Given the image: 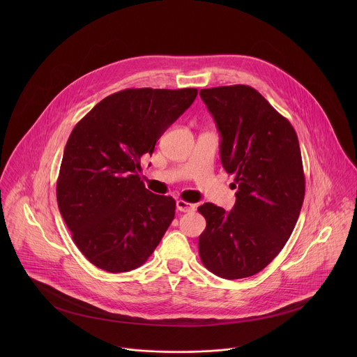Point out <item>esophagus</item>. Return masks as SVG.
<instances>
[{
    "instance_id": "obj_1",
    "label": "esophagus",
    "mask_w": 357,
    "mask_h": 357,
    "mask_svg": "<svg viewBox=\"0 0 357 357\" xmlns=\"http://www.w3.org/2000/svg\"><path fill=\"white\" fill-rule=\"evenodd\" d=\"M176 209L179 212L188 213V212H193L196 209V206L193 205V203H189V202H185V200L179 199V200H176Z\"/></svg>"
}]
</instances>
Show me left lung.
<instances>
[{"instance_id": "obj_1", "label": "left lung", "mask_w": 357, "mask_h": 357, "mask_svg": "<svg viewBox=\"0 0 357 357\" xmlns=\"http://www.w3.org/2000/svg\"><path fill=\"white\" fill-rule=\"evenodd\" d=\"M199 94L222 138V165L236 175L237 188L230 212L213 203L197 208L206 219L199 256L222 278L251 277L277 257L299 218L305 176L298 137L250 86L202 89Z\"/></svg>"}]
</instances>
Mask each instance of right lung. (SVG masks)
I'll use <instances>...</instances> for the list:
<instances>
[{
  "mask_svg": "<svg viewBox=\"0 0 357 357\" xmlns=\"http://www.w3.org/2000/svg\"><path fill=\"white\" fill-rule=\"evenodd\" d=\"M196 89H126L97 103L73 128L56 197L83 256L109 273L142 266L175 218L171 196L151 193L141 158L193 103Z\"/></svg>",
  "mask_w": 357,
  "mask_h": 357,
  "instance_id": "add662e5",
  "label": "right lung"
}]
</instances>
